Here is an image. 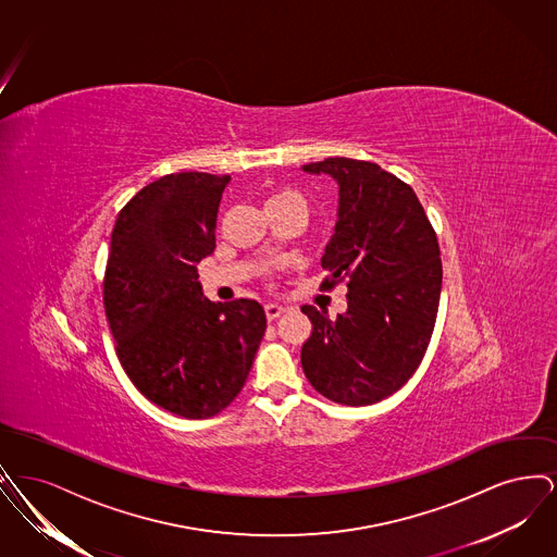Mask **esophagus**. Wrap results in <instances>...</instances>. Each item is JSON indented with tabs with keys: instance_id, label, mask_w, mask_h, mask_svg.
I'll use <instances>...</instances> for the list:
<instances>
[{
	"instance_id": "esophagus-1",
	"label": "esophagus",
	"mask_w": 557,
	"mask_h": 557,
	"mask_svg": "<svg viewBox=\"0 0 557 557\" xmlns=\"http://www.w3.org/2000/svg\"><path fill=\"white\" fill-rule=\"evenodd\" d=\"M282 313H284L282 307H277V305H265L267 321H275Z\"/></svg>"
}]
</instances>
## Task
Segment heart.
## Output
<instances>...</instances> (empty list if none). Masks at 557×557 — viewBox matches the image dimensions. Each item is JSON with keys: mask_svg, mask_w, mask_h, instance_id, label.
Here are the masks:
<instances>
[{"mask_svg": "<svg viewBox=\"0 0 557 557\" xmlns=\"http://www.w3.org/2000/svg\"><path fill=\"white\" fill-rule=\"evenodd\" d=\"M273 202H298V205H302V207H305L302 196H300L296 189H290V187H282V189L273 191V194H271V198L267 200V205H273Z\"/></svg>", "mask_w": 557, "mask_h": 557, "instance_id": "1", "label": "heart"}]
</instances>
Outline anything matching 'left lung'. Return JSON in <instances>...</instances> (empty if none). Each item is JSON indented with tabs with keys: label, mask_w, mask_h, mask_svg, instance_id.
<instances>
[{
	"label": "left lung",
	"mask_w": 557,
	"mask_h": 557,
	"mask_svg": "<svg viewBox=\"0 0 557 557\" xmlns=\"http://www.w3.org/2000/svg\"><path fill=\"white\" fill-rule=\"evenodd\" d=\"M302 169L341 186L321 288L346 284L348 309L330 319L302 307L313 332L300 363L319 395L373 405L397 393L424 359L443 286L438 238L411 186L375 162L334 157Z\"/></svg>",
	"instance_id": "obj_1"
}]
</instances>
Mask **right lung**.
<instances>
[{
    "mask_svg": "<svg viewBox=\"0 0 557 557\" xmlns=\"http://www.w3.org/2000/svg\"><path fill=\"white\" fill-rule=\"evenodd\" d=\"M227 184L230 175H164L121 209L110 238L102 294L116 357L144 397L187 420L238 397L265 334L257 300L211 302L198 282Z\"/></svg>",
    "mask_w": 557,
    "mask_h": 557,
    "instance_id": "obj_1",
    "label": "right lung"
}]
</instances>
